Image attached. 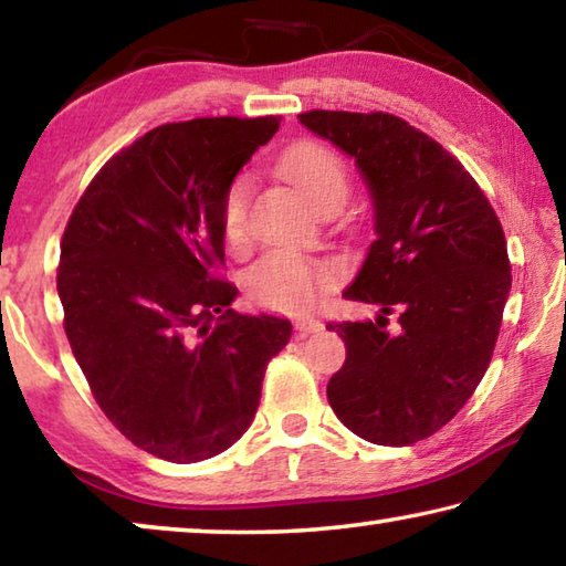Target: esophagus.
Instances as JSON below:
<instances>
[{
	"label": "esophagus",
	"mask_w": 566,
	"mask_h": 566,
	"mask_svg": "<svg viewBox=\"0 0 566 566\" xmlns=\"http://www.w3.org/2000/svg\"><path fill=\"white\" fill-rule=\"evenodd\" d=\"M294 329L300 337H306V334H317L324 329V324L319 319H312V317H304V319H296L294 322Z\"/></svg>",
	"instance_id": "1"
}]
</instances>
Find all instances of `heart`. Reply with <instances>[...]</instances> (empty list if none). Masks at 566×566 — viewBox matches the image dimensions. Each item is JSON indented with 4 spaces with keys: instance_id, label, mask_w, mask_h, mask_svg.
Segmentation results:
<instances>
[{
    "instance_id": "b5f03b06",
    "label": "heart",
    "mask_w": 566,
    "mask_h": 566,
    "mask_svg": "<svg viewBox=\"0 0 566 566\" xmlns=\"http://www.w3.org/2000/svg\"><path fill=\"white\" fill-rule=\"evenodd\" d=\"M276 169L284 179L304 191L317 209L339 207L349 195V169L329 145L319 139H300L286 147ZM254 195V179L237 175L229 181L219 209V222L227 247L244 252L249 247V202ZM337 270L334 264L296 249H272L247 274V290L252 300L272 312H310L319 296L329 290Z\"/></svg>"
}]
</instances>
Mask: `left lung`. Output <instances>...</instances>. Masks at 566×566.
<instances>
[{
	"label": "left lung",
	"instance_id": "obj_1",
	"mask_svg": "<svg viewBox=\"0 0 566 566\" xmlns=\"http://www.w3.org/2000/svg\"><path fill=\"white\" fill-rule=\"evenodd\" d=\"M300 122L354 157L375 202L377 239L344 296L381 310L377 322L327 324L347 344L329 405L371 444H415L490 367L512 290L502 224L462 161L395 114L312 109ZM395 308L400 334L389 335Z\"/></svg>",
	"mask_w": 566,
	"mask_h": 566
}]
</instances>
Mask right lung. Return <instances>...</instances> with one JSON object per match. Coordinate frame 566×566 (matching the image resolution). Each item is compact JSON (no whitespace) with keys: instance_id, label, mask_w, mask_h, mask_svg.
I'll list each match as a JSON object with an SVG mask.
<instances>
[{"instance_id":"right-lung-1","label":"right lung","mask_w":566,"mask_h":566,"mask_svg":"<svg viewBox=\"0 0 566 566\" xmlns=\"http://www.w3.org/2000/svg\"><path fill=\"white\" fill-rule=\"evenodd\" d=\"M280 117L171 122L119 149L76 202L56 292L76 364L134 447L177 464L252 424L266 364L292 337L272 314L229 310L219 209Z\"/></svg>"}]
</instances>
